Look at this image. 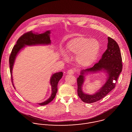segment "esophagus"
<instances>
[{"label":"esophagus","mask_w":132,"mask_h":132,"mask_svg":"<svg viewBox=\"0 0 132 132\" xmlns=\"http://www.w3.org/2000/svg\"><path fill=\"white\" fill-rule=\"evenodd\" d=\"M67 74H69V75H73L74 74V72L73 70L71 69V70H69L68 72H67Z\"/></svg>","instance_id":"34e87169"}]
</instances>
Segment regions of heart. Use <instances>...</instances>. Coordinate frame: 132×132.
<instances>
[{
  "label": "heart",
  "mask_w": 132,
  "mask_h": 132,
  "mask_svg": "<svg viewBox=\"0 0 132 132\" xmlns=\"http://www.w3.org/2000/svg\"><path fill=\"white\" fill-rule=\"evenodd\" d=\"M100 50L98 42L94 39L85 37L73 38L67 45V51L70 55H77L76 60L82 67H87L93 65L96 61ZM65 60L69 57L64 51L62 52Z\"/></svg>",
  "instance_id": "heart-1"
}]
</instances>
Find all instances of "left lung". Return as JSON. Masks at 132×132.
<instances>
[{
	"instance_id": "obj_1",
	"label": "left lung",
	"mask_w": 132,
	"mask_h": 132,
	"mask_svg": "<svg viewBox=\"0 0 132 132\" xmlns=\"http://www.w3.org/2000/svg\"><path fill=\"white\" fill-rule=\"evenodd\" d=\"M108 39L107 49L100 61L93 67L82 70L81 75L77 78L78 95L84 103H93L104 98L115 88L117 79L121 72L122 63L119 46L113 38L108 37ZM101 70H104L108 73L105 84L94 94H84L81 89L84 79V75L87 72L94 73Z\"/></svg>"
}]
</instances>
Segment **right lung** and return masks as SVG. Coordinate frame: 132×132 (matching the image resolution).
<instances>
[{
  "mask_svg": "<svg viewBox=\"0 0 132 132\" xmlns=\"http://www.w3.org/2000/svg\"><path fill=\"white\" fill-rule=\"evenodd\" d=\"M50 31H47L44 33L40 34H34L32 31L27 32L23 34L18 39L16 44L14 46L11 55L9 58V63L10 68V73L11 75L12 81L13 82L12 77V70L14 65V63L15 60V58L17 56L19 51L24 47L25 45L32 46L36 45H49L51 44V40L50 38ZM63 73L62 72H58L54 74L52 76L50 79V84L52 87V94L50 98L47 101L39 103L40 106L47 105L51 102L55 97L57 92V84L59 81L62 78ZM13 86H14V84ZM15 88V87H14Z\"/></svg>",
  "mask_w": 132,
  "mask_h": 132,
  "instance_id": "right-lung-1",
  "label": "right lung"
}]
</instances>
